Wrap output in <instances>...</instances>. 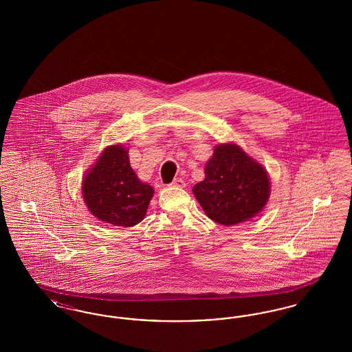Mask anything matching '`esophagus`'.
<instances>
[{
    "mask_svg": "<svg viewBox=\"0 0 352 352\" xmlns=\"http://www.w3.org/2000/svg\"><path fill=\"white\" fill-rule=\"evenodd\" d=\"M171 186H174V187H184L186 184H184V179L182 178H175L173 182H171Z\"/></svg>",
    "mask_w": 352,
    "mask_h": 352,
    "instance_id": "esophagus-1",
    "label": "esophagus"
}]
</instances>
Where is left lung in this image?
Returning <instances> with one entry per match:
<instances>
[{
	"label": "left lung",
	"instance_id": "left-lung-1",
	"mask_svg": "<svg viewBox=\"0 0 352 352\" xmlns=\"http://www.w3.org/2000/svg\"><path fill=\"white\" fill-rule=\"evenodd\" d=\"M206 178L192 191L206 215L223 226L256 217L269 198L268 174L237 145H219L207 162Z\"/></svg>",
	"mask_w": 352,
	"mask_h": 352
}]
</instances>
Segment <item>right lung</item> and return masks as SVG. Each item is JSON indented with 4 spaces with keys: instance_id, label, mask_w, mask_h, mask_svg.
Segmentation results:
<instances>
[{
    "instance_id": "1",
    "label": "right lung",
    "mask_w": 352,
    "mask_h": 352,
    "mask_svg": "<svg viewBox=\"0 0 352 352\" xmlns=\"http://www.w3.org/2000/svg\"><path fill=\"white\" fill-rule=\"evenodd\" d=\"M83 198L89 211L101 221L132 227L146 214L153 187L142 184L129 165L128 151L109 146L83 181Z\"/></svg>"
}]
</instances>
